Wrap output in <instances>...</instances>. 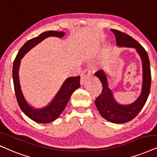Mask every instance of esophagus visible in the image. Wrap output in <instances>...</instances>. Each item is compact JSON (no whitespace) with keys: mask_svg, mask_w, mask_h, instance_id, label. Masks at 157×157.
Listing matches in <instances>:
<instances>
[{"mask_svg":"<svg viewBox=\"0 0 157 157\" xmlns=\"http://www.w3.org/2000/svg\"><path fill=\"white\" fill-rule=\"evenodd\" d=\"M91 74V71L89 70V69H85V70H83V72L82 73V75H81V80H80V83L81 85H82L83 83H84V80L85 79L87 78V77L90 76Z\"/></svg>","mask_w":157,"mask_h":157,"instance_id":"obj_1","label":"esophagus"}]
</instances>
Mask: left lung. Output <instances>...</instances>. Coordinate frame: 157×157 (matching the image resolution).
<instances>
[{"instance_id": "left-lung-1", "label": "left lung", "mask_w": 157, "mask_h": 157, "mask_svg": "<svg viewBox=\"0 0 157 157\" xmlns=\"http://www.w3.org/2000/svg\"><path fill=\"white\" fill-rule=\"evenodd\" d=\"M116 37L119 47L132 48L140 56L142 62L143 81L141 92L133 103L128 105L120 104L115 100L112 91L109 85V75L103 70L98 71L95 75L102 83L101 94L96 99L95 103L99 113L105 120L116 124H122L131 121L138 115L146 104L151 88V69L148 53L144 47L130 35L117 30L111 29Z\"/></svg>"}]
</instances>
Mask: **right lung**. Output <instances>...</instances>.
Segmentation results:
<instances>
[{"label":"right lung","mask_w":157,"mask_h":157,"mask_svg":"<svg viewBox=\"0 0 157 157\" xmlns=\"http://www.w3.org/2000/svg\"><path fill=\"white\" fill-rule=\"evenodd\" d=\"M65 33L58 31H46L41 33L39 36L29 40L21 48L17 55L13 64V80L16 97L19 106L21 111L30 118L32 120L38 123H49L56 120L64 111L65 106L69 102L73 92L80 87V76L71 77L67 78L56 93L53 100L47 106L41 109H37L32 106L26 101L21 89L19 81V71L21 64V59L33 47L42 42L43 40L49 37H63Z\"/></svg>","instance_id":"add662e5"}]
</instances>
